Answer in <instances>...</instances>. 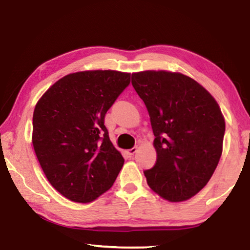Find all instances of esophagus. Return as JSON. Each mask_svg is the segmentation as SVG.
<instances>
[{
  "instance_id": "34e87169",
  "label": "esophagus",
  "mask_w": 250,
  "mask_h": 250,
  "mask_svg": "<svg viewBox=\"0 0 250 250\" xmlns=\"http://www.w3.org/2000/svg\"><path fill=\"white\" fill-rule=\"evenodd\" d=\"M136 152H137V147L135 146V147H132V148H129L128 151H127V154H128V155H130V156H132V155L135 154Z\"/></svg>"
}]
</instances>
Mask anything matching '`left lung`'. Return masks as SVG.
I'll return each mask as SVG.
<instances>
[{
	"label": "left lung",
	"mask_w": 250,
	"mask_h": 250,
	"mask_svg": "<svg viewBox=\"0 0 250 250\" xmlns=\"http://www.w3.org/2000/svg\"><path fill=\"white\" fill-rule=\"evenodd\" d=\"M132 85L146 106L157 160L145 170L148 187L171 202L197 194L216 170L226 124L214 98L179 72L142 71Z\"/></svg>",
	"instance_id": "left-lung-1"
}]
</instances>
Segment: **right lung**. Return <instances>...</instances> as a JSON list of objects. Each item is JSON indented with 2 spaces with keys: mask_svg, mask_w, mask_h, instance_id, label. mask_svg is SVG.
<instances>
[{
  "mask_svg": "<svg viewBox=\"0 0 250 250\" xmlns=\"http://www.w3.org/2000/svg\"><path fill=\"white\" fill-rule=\"evenodd\" d=\"M129 83L125 72H76L59 79L36 105L34 152L51 186L69 200H95L120 173L124 159L104 122Z\"/></svg>",
  "mask_w": 250,
  "mask_h": 250,
  "instance_id": "1",
  "label": "right lung"
}]
</instances>
